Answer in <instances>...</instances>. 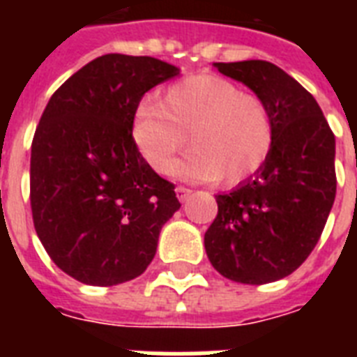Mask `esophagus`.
I'll return each instance as SVG.
<instances>
[{
	"label": "esophagus",
	"instance_id": "1",
	"mask_svg": "<svg viewBox=\"0 0 357 357\" xmlns=\"http://www.w3.org/2000/svg\"><path fill=\"white\" fill-rule=\"evenodd\" d=\"M190 192H192V190L187 189V187H183V185H178V187H176V195H178L179 202L187 200V198L190 196Z\"/></svg>",
	"mask_w": 357,
	"mask_h": 357
}]
</instances>
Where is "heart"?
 Segmentation results:
<instances>
[{
  "label": "heart",
  "mask_w": 357,
  "mask_h": 357,
  "mask_svg": "<svg viewBox=\"0 0 357 357\" xmlns=\"http://www.w3.org/2000/svg\"><path fill=\"white\" fill-rule=\"evenodd\" d=\"M131 129L137 150L155 172H168L190 137L195 150L172 174L195 181L224 178L229 185L259 172L276 140L268 105L217 75H192L168 86L159 105L135 111Z\"/></svg>",
  "instance_id": "b5f03b06"
}]
</instances>
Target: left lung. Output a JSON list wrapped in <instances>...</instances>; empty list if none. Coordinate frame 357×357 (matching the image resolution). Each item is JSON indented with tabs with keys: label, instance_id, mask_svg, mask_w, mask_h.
I'll return each mask as SVG.
<instances>
[{
	"label": "left lung",
	"instance_id": "obj_1",
	"mask_svg": "<svg viewBox=\"0 0 357 357\" xmlns=\"http://www.w3.org/2000/svg\"><path fill=\"white\" fill-rule=\"evenodd\" d=\"M215 66L268 105L276 140L259 172L217 196L204 244L224 278L263 285L296 271L321 238L337 189L335 137L315 98L276 64Z\"/></svg>",
	"mask_w": 357,
	"mask_h": 357
}]
</instances>
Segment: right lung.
<instances>
[{"label":"right lung","instance_id":"add662e5","mask_svg":"<svg viewBox=\"0 0 357 357\" xmlns=\"http://www.w3.org/2000/svg\"><path fill=\"white\" fill-rule=\"evenodd\" d=\"M178 74L159 59L107 53L64 81L42 113L31 144L33 222L77 282L109 287L140 276L181 207L131 129L146 92Z\"/></svg>","mask_w":357,"mask_h":357}]
</instances>
